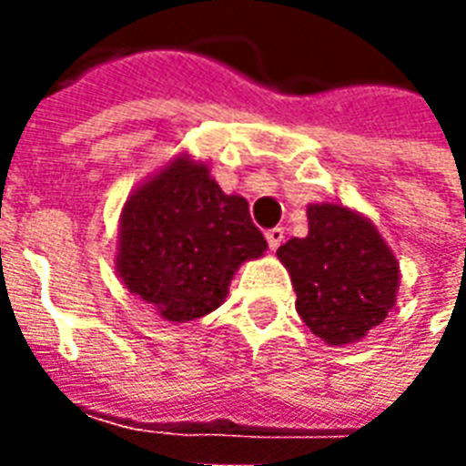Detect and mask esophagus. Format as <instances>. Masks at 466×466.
<instances>
[{"label": "esophagus", "mask_w": 466, "mask_h": 466, "mask_svg": "<svg viewBox=\"0 0 466 466\" xmlns=\"http://www.w3.org/2000/svg\"><path fill=\"white\" fill-rule=\"evenodd\" d=\"M267 242H269V249H277L279 244L284 242V229L282 227H272V229H267Z\"/></svg>", "instance_id": "obj_1"}]
</instances>
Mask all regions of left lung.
<instances>
[{
	"mask_svg": "<svg viewBox=\"0 0 466 466\" xmlns=\"http://www.w3.org/2000/svg\"><path fill=\"white\" fill-rule=\"evenodd\" d=\"M309 234L277 249L302 322L329 347L364 339L394 309L400 262L370 217L339 202L307 207Z\"/></svg>",
	"mask_w": 466,
	"mask_h": 466,
	"instance_id": "left-lung-1",
	"label": "left lung"
}]
</instances>
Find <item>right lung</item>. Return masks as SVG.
I'll use <instances>...</instances> for the list:
<instances>
[{
    "instance_id": "right-lung-1",
    "label": "right lung",
    "mask_w": 466,
    "mask_h": 466,
    "mask_svg": "<svg viewBox=\"0 0 466 466\" xmlns=\"http://www.w3.org/2000/svg\"><path fill=\"white\" fill-rule=\"evenodd\" d=\"M267 252L249 204L179 152L134 187L119 214L116 274L164 322H194L229 294L234 272Z\"/></svg>"
}]
</instances>
